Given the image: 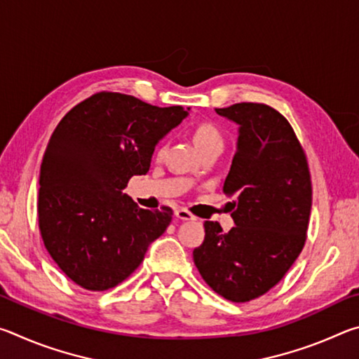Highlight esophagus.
I'll return each mask as SVG.
<instances>
[{"label": "esophagus", "instance_id": "esophagus-1", "mask_svg": "<svg viewBox=\"0 0 359 359\" xmlns=\"http://www.w3.org/2000/svg\"><path fill=\"white\" fill-rule=\"evenodd\" d=\"M174 215L179 218V220H184V222H191V220H196V217H194L193 214H190V212L185 210V209H177L174 212Z\"/></svg>", "mask_w": 359, "mask_h": 359}]
</instances>
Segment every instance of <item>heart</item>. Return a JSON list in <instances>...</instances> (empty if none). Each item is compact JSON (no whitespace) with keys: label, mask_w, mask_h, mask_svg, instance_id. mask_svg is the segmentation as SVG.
Listing matches in <instances>:
<instances>
[{"label":"heart","mask_w":359,"mask_h":359,"mask_svg":"<svg viewBox=\"0 0 359 359\" xmlns=\"http://www.w3.org/2000/svg\"><path fill=\"white\" fill-rule=\"evenodd\" d=\"M193 141L196 144V147L204 151L212 147H222L223 149V136L222 131L218 130V126L210 123V121H201L196 123L193 128ZM165 144H161L156 150V155L161 156L165 154Z\"/></svg>","instance_id":"1"}]
</instances>
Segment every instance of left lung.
Segmentation results:
<instances>
[{
  "mask_svg": "<svg viewBox=\"0 0 359 359\" xmlns=\"http://www.w3.org/2000/svg\"><path fill=\"white\" fill-rule=\"evenodd\" d=\"M234 121L238 147L223 191L236 194V226L204 222L205 238L193 250L199 274L233 302L259 297L282 280L306 242L312 184L306 154L288 120L258 102L215 109Z\"/></svg>",
  "mask_w": 359,
  "mask_h": 359,
  "instance_id": "1",
  "label": "left lung"
}]
</instances>
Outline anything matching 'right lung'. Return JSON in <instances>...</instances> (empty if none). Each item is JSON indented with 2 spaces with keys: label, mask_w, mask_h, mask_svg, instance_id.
<instances>
[{
  "label": "right lung",
  "mask_w": 359,
  "mask_h": 359,
  "mask_svg": "<svg viewBox=\"0 0 359 359\" xmlns=\"http://www.w3.org/2000/svg\"><path fill=\"white\" fill-rule=\"evenodd\" d=\"M190 109L101 92L65 115L47 144L38 217L47 252L79 287H117L165 233L172 210L141 209L123 190L147 174L160 139Z\"/></svg>",
  "instance_id": "add662e5"
}]
</instances>
